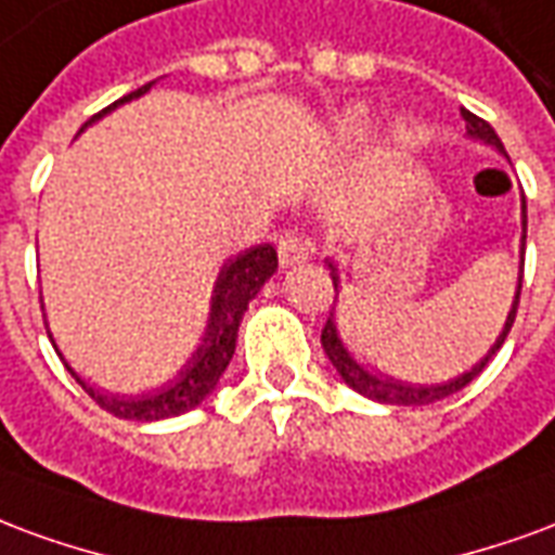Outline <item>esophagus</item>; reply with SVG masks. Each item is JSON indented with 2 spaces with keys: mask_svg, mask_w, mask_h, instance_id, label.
<instances>
[{
  "mask_svg": "<svg viewBox=\"0 0 555 555\" xmlns=\"http://www.w3.org/2000/svg\"><path fill=\"white\" fill-rule=\"evenodd\" d=\"M313 254H317L313 242L305 236H298V233H283V236L278 238V257H281L283 269L301 266V262L310 260Z\"/></svg>",
  "mask_w": 555,
  "mask_h": 555,
  "instance_id": "esophagus-1",
  "label": "esophagus"
}]
</instances>
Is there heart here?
<instances>
[{
  "label": "heart",
  "mask_w": 555,
  "mask_h": 555,
  "mask_svg": "<svg viewBox=\"0 0 555 555\" xmlns=\"http://www.w3.org/2000/svg\"><path fill=\"white\" fill-rule=\"evenodd\" d=\"M331 135H334V141H339V144H354V141L366 139V135H370V117L363 115V112H349V115L337 117Z\"/></svg>",
  "instance_id": "obj_1"
}]
</instances>
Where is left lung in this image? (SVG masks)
Segmentation results:
<instances>
[{
  "mask_svg": "<svg viewBox=\"0 0 555 555\" xmlns=\"http://www.w3.org/2000/svg\"><path fill=\"white\" fill-rule=\"evenodd\" d=\"M461 117H464V124H467V135H470V139L482 141V144H491L493 150H500L505 156L503 141L493 132L491 124H485L482 117H476L473 112H467V108H461ZM524 248H527V201L520 197V272H517V289L515 298H512V310H508V317H505V325L503 331H500V337L493 339V346L485 351L482 361L473 363L470 370L461 372L459 378H449V382L443 384H408L399 382V378H390V375H382V372L361 363L349 349H346V343L339 337L337 313H334V310H331V317H327L325 327H322V349H325L327 361L334 363V370L339 372V378L349 384L351 390H358L361 396H366L372 402H382V405H431V402H440V399H447V396L459 393L461 387H467V384L488 366V361L500 351V346H503L505 337H508V331L515 325L517 301H520V283H524ZM327 269H331V281H334V289H337L339 295V269L331 260H327ZM334 301H337V298H334Z\"/></svg>",
  "mask_w": 555,
  "mask_h": 555,
  "instance_id": "1",
  "label": "left lung"
}]
</instances>
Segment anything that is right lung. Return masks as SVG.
Returning <instances> with one entry per match:
<instances>
[{
    "mask_svg": "<svg viewBox=\"0 0 555 555\" xmlns=\"http://www.w3.org/2000/svg\"><path fill=\"white\" fill-rule=\"evenodd\" d=\"M156 82H147L139 91H132L124 100H117L108 108H103L100 115H94L88 124H85L79 132L96 124L100 117H106L108 112H115L117 106L124 103H132L139 100L153 88ZM278 272V250L272 245H254V248L238 250L236 257H230L221 272L216 278V286H212V301H209V319H206L204 337L197 343V349L192 351V358L183 363V370L177 372L173 378L156 387V390H144V393H108V390H100L91 382H85L79 372L73 370L70 363L64 361L62 349L55 346V337H52L50 325H47V334H50L52 346L59 351V358L64 361L67 372H70L76 382L82 384V390L96 405L115 414L117 420H135V423H156V420H168V416H180L185 411H192L204 402L206 396L212 393L218 387V378L228 370L230 358L236 351V337L238 325H242V317L248 305L257 298L266 281ZM40 307H43V298H40Z\"/></svg>",
    "mask_w": 555,
    "mask_h": 555,
    "instance_id": "add662e5",
    "label": "right lung"
}]
</instances>
